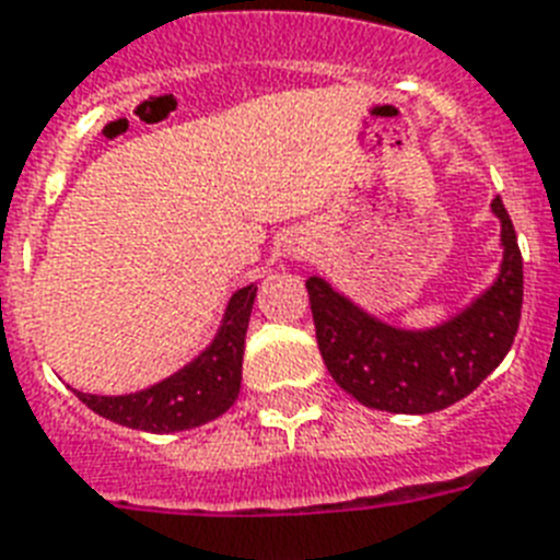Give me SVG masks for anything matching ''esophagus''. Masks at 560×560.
Returning a JSON list of instances; mask_svg holds the SVG:
<instances>
[{
	"label": "esophagus",
	"instance_id": "1",
	"mask_svg": "<svg viewBox=\"0 0 560 560\" xmlns=\"http://www.w3.org/2000/svg\"><path fill=\"white\" fill-rule=\"evenodd\" d=\"M288 253H290V256H293V258H302V256H304V244H302V241H295V244L288 249Z\"/></svg>",
	"mask_w": 560,
	"mask_h": 560
}]
</instances>
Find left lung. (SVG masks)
Returning <instances> with one entry per match:
<instances>
[{"instance_id": "left-lung-1", "label": "left lung", "mask_w": 560, "mask_h": 560, "mask_svg": "<svg viewBox=\"0 0 560 560\" xmlns=\"http://www.w3.org/2000/svg\"><path fill=\"white\" fill-rule=\"evenodd\" d=\"M492 212L501 221V272L443 325L394 327L319 276L307 279L316 342L339 388L376 411L431 413L469 397L501 365L521 322L524 258L501 198Z\"/></svg>"}]
</instances>
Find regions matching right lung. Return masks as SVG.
I'll use <instances>...</instances> for the list:
<instances>
[{
    "label": "right lung",
    "mask_w": 560,
    "mask_h": 560,
    "mask_svg": "<svg viewBox=\"0 0 560 560\" xmlns=\"http://www.w3.org/2000/svg\"><path fill=\"white\" fill-rule=\"evenodd\" d=\"M256 293V284L235 290L212 342L192 362H186L180 371L161 383L117 397L83 394V390L74 394L100 417L152 434H172L215 420L238 399L244 339H247Z\"/></svg>",
    "instance_id": "obj_1"
}]
</instances>
